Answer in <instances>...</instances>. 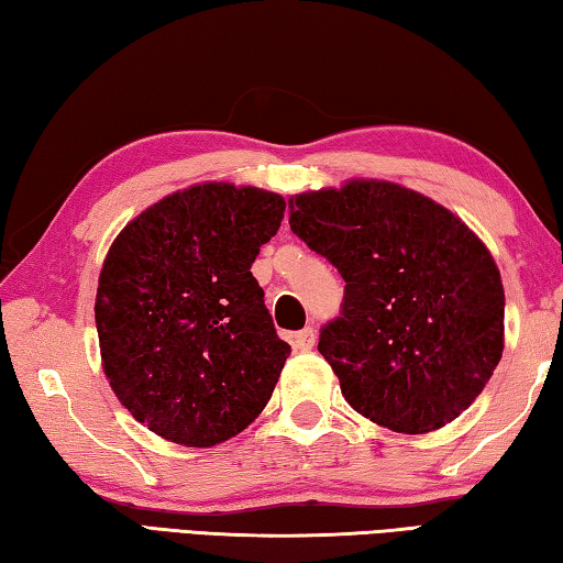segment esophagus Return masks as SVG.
<instances>
[{
	"label": "esophagus",
	"mask_w": 563,
	"mask_h": 563,
	"mask_svg": "<svg viewBox=\"0 0 563 563\" xmlns=\"http://www.w3.org/2000/svg\"><path fill=\"white\" fill-rule=\"evenodd\" d=\"M290 342H292L295 350L308 352V350H312V345H316V330L305 328V330H300V332H295Z\"/></svg>",
	"instance_id": "34e87169"
}]
</instances>
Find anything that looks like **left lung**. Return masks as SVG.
I'll return each mask as SVG.
<instances>
[{
    "label": "left lung",
    "mask_w": 563,
    "mask_h": 563,
    "mask_svg": "<svg viewBox=\"0 0 563 563\" xmlns=\"http://www.w3.org/2000/svg\"><path fill=\"white\" fill-rule=\"evenodd\" d=\"M290 208V231L345 280L318 350L350 407L405 434L460 417L504 350L487 245L444 206L387 180L310 190Z\"/></svg>",
    "instance_id": "obj_1"
}]
</instances>
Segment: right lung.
Returning a JSON list of instances; mask_svg holds the SVG:
<instances>
[{
	"label": "right lung",
	"instance_id": "right-lung-1",
	"mask_svg": "<svg viewBox=\"0 0 563 563\" xmlns=\"http://www.w3.org/2000/svg\"><path fill=\"white\" fill-rule=\"evenodd\" d=\"M283 211L271 190L194 186L146 208L109 247L93 308L103 373L164 440L213 446L268 405L290 345L251 265Z\"/></svg>",
	"mask_w": 563,
	"mask_h": 563
}]
</instances>
